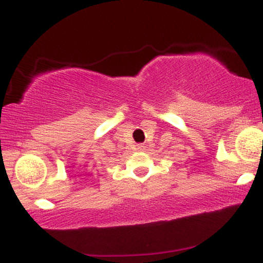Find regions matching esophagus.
Segmentation results:
<instances>
[{"label":"esophagus","instance_id":"1","mask_svg":"<svg viewBox=\"0 0 263 263\" xmlns=\"http://www.w3.org/2000/svg\"><path fill=\"white\" fill-rule=\"evenodd\" d=\"M137 148L138 149H142V146H137Z\"/></svg>","mask_w":263,"mask_h":263}]
</instances>
